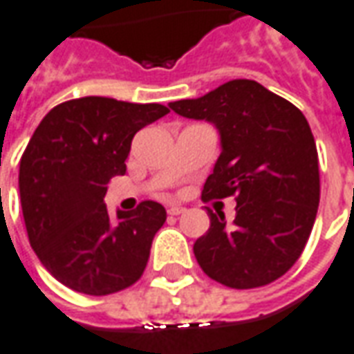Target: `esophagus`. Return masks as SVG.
<instances>
[{
  "instance_id": "esophagus-1",
  "label": "esophagus",
  "mask_w": 354,
  "mask_h": 354,
  "mask_svg": "<svg viewBox=\"0 0 354 354\" xmlns=\"http://www.w3.org/2000/svg\"><path fill=\"white\" fill-rule=\"evenodd\" d=\"M185 209L184 207H180V205H169V214H172V216H178V214H182Z\"/></svg>"
}]
</instances>
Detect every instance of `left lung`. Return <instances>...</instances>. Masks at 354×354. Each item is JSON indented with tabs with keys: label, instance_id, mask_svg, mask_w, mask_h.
I'll return each mask as SVG.
<instances>
[{
	"label": "left lung",
	"instance_id": "8db88e82",
	"mask_svg": "<svg viewBox=\"0 0 354 354\" xmlns=\"http://www.w3.org/2000/svg\"><path fill=\"white\" fill-rule=\"evenodd\" d=\"M169 107L218 132L220 157L203 199L237 201L232 224L207 211L211 226L194 243L203 272L236 289L278 280L303 253L320 201L318 153L305 115L243 78Z\"/></svg>",
	"mask_w": 354,
	"mask_h": 354
}]
</instances>
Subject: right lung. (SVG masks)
I'll list each match as a JSON object with an SVG mask.
<instances>
[{"mask_svg": "<svg viewBox=\"0 0 354 354\" xmlns=\"http://www.w3.org/2000/svg\"><path fill=\"white\" fill-rule=\"evenodd\" d=\"M167 113L90 95L53 107L32 134L19 169L22 216L34 253L66 288L109 295L140 280L167 211L143 201L113 216L103 197L126 172L136 132Z\"/></svg>", "mask_w": 354, "mask_h": 354, "instance_id": "obj_1", "label": "right lung"}]
</instances>
